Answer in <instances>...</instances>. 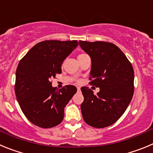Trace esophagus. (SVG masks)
Listing matches in <instances>:
<instances>
[{
  "mask_svg": "<svg viewBox=\"0 0 153 153\" xmlns=\"http://www.w3.org/2000/svg\"><path fill=\"white\" fill-rule=\"evenodd\" d=\"M77 90L78 91H79V90H80V87H79V86H78L77 87Z\"/></svg>",
  "mask_w": 153,
  "mask_h": 153,
  "instance_id": "1",
  "label": "esophagus"
}]
</instances>
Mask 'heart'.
Wrapping results in <instances>:
<instances>
[{"mask_svg": "<svg viewBox=\"0 0 153 153\" xmlns=\"http://www.w3.org/2000/svg\"><path fill=\"white\" fill-rule=\"evenodd\" d=\"M80 55H83V54H80Z\"/></svg>", "mask_w": 153, "mask_h": 153, "instance_id": "obj_1", "label": "heart"}]
</instances>
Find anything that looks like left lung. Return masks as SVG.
Wrapping results in <instances>:
<instances>
[{
	"mask_svg": "<svg viewBox=\"0 0 153 153\" xmlns=\"http://www.w3.org/2000/svg\"><path fill=\"white\" fill-rule=\"evenodd\" d=\"M79 46L91 58L90 82L100 87L93 90L83 86L84 100L81 112L85 122L95 128L116 123L132 100L134 92V71L123 51L115 44L102 41L79 40Z\"/></svg>",
	"mask_w": 153,
	"mask_h": 153,
	"instance_id": "1",
	"label": "left lung"
}]
</instances>
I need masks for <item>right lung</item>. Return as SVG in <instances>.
<instances>
[{"label": "right lung", "mask_w": 153, "mask_h": 153, "mask_svg": "<svg viewBox=\"0 0 153 153\" xmlns=\"http://www.w3.org/2000/svg\"><path fill=\"white\" fill-rule=\"evenodd\" d=\"M77 46V40L40 42L19 63L16 97L25 117L34 125L51 128L63 121L64 107L77 89L67 85L57 90L52 86L51 79L61 74L63 60Z\"/></svg>", "instance_id": "1"}]
</instances>
